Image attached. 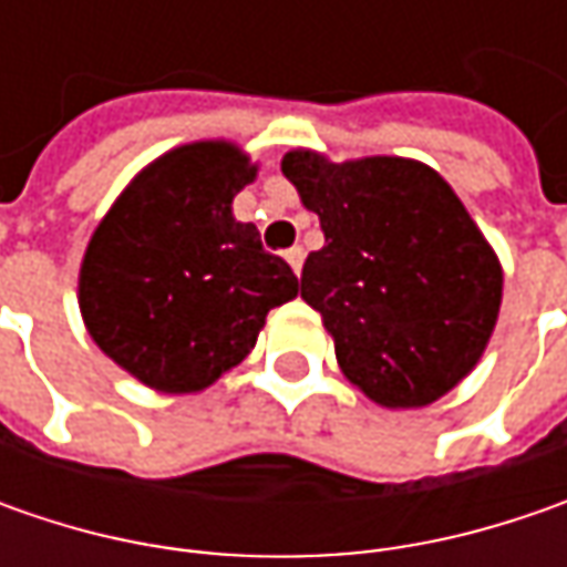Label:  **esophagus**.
Wrapping results in <instances>:
<instances>
[{
	"label": "esophagus",
	"instance_id": "esophagus-1",
	"mask_svg": "<svg viewBox=\"0 0 567 567\" xmlns=\"http://www.w3.org/2000/svg\"><path fill=\"white\" fill-rule=\"evenodd\" d=\"M287 255V261H290V268H293V274L299 277L302 274V258H306V251H302V246H293V249L284 251Z\"/></svg>",
	"mask_w": 567,
	"mask_h": 567
}]
</instances>
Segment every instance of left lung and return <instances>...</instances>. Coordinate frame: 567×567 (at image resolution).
Masks as SVG:
<instances>
[{
	"label": "left lung",
	"mask_w": 567,
	"mask_h": 567,
	"mask_svg": "<svg viewBox=\"0 0 567 567\" xmlns=\"http://www.w3.org/2000/svg\"><path fill=\"white\" fill-rule=\"evenodd\" d=\"M324 249L302 265L343 375L381 406H425L467 375L502 306L498 258L445 179L403 157H284Z\"/></svg>",
	"instance_id": "1"
}]
</instances>
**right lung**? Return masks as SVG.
<instances>
[{"label": "right lung", "instance_id": "obj_1", "mask_svg": "<svg viewBox=\"0 0 567 567\" xmlns=\"http://www.w3.org/2000/svg\"><path fill=\"white\" fill-rule=\"evenodd\" d=\"M255 166L224 142L176 147L122 192L81 265L91 338L135 379L188 394L246 360L293 268L233 217Z\"/></svg>", "mask_w": 567, "mask_h": 567}]
</instances>
